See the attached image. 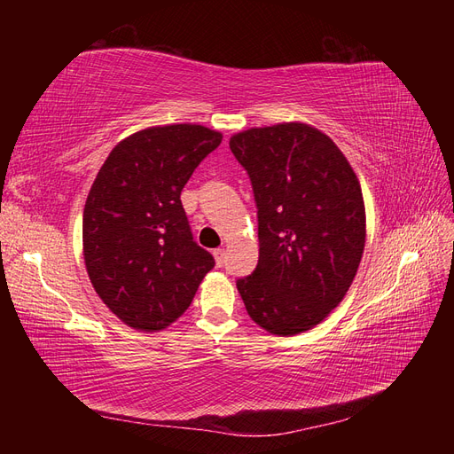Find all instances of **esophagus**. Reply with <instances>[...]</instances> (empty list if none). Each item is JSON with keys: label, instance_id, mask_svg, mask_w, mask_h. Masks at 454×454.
Segmentation results:
<instances>
[{"label": "esophagus", "instance_id": "1", "mask_svg": "<svg viewBox=\"0 0 454 454\" xmlns=\"http://www.w3.org/2000/svg\"><path fill=\"white\" fill-rule=\"evenodd\" d=\"M214 257H215L217 267H223V263H225V250H222V248L214 250Z\"/></svg>", "mask_w": 454, "mask_h": 454}]
</instances>
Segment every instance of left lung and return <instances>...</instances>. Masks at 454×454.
<instances>
[{"mask_svg":"<svg viewBox=\"0 0 454 454\" xmlns=\"http://www.w3.org/2000/svg\"><path fill=\"white\" fill-rule=\"evenodd\" d=\"M229 147L257 206V267L237 280L246 310L270 333L307 332L340 303L358 270V177L325 134L301 122L250 129Z\"/></svg>","mask_w":454,"mask_h":454,"instance_id":"1","label":"left lung"}]
</instances>
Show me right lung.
Masks as SVG:
<instances>
[{
    "instance_id": "right-lung-1",
    "label": "right lung",
    "mask_w": 454,
    "mask_h": 454,
    "mask_svg": "<svg viewBox=\"0 0 454 454\" xmlns=\"http://www.w3.org/2000/svg\"><path fill=\"white\" fill-rule=\"evenodd\" d=\"M222 144L200 125L129 136L102 164L83 212V250L96 294L134 329L157 332L189 309L215 261L195 242L180 195Z\"/></svg>"
}]
</instances>
